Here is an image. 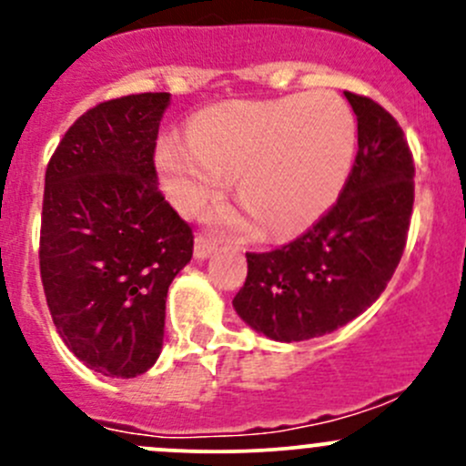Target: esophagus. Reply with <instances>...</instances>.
Instances as JSON below:
<instances>
[{"instance_id":"1","label":"esophagus","mask_w":466,"mask_h":466,"mask_svg":"<svg viewBox=\"0 0 466 466\" xmlns=\"http://www.w3.org/2000/svg\"><path fill=\"white\" fill-rule=\"evenodd\" d=\"M214 248H216V241L209 237V234H196L194 250H196V257H198V259H207V257L214 252Z\"/></svg>"}]
</instances>
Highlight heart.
<instances>
[{
    "instance_id": "1",
    "label": "heart",
    "mask_w": 466,
    "mask_h": 466,
    "mask_svg": "<svg viewBox=\"0 0 466 466\" xmlns=\"http://www.w3.org/2000/svg\"><path fill=\"white\" fill-rule=\"evenodd\" d=\"M356 121L338 94L228 101L191 119L189 142L164 139L157 167L182 211L200 209L237 177V196L270 237L318 220L345 187ZM237 223L241 220L237 218Z\"/></svg>"
}]
</instances>
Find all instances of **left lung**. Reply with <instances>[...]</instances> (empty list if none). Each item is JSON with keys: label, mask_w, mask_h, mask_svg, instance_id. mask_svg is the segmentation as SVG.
<instances>
[{"label": "left lung", "mask_w": 466, "mask_h": 466, "mask_svg": "<svg viewBox=\"0 0 466 466\" xmlns=\"http://www.w3.org/2000/svg\"><path fill=\"white\" fill-rule=\"evenodd\" d=\"M359 121V150L338 200L286 246L246 252L238 316L281 342L342 327L377 302L410 229L415 159L399 121L363 94L345 92Z\"/></svg>", "instance_id": "1"}]
</instances>
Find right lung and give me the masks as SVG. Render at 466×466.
I'll list each match as a JSON object with an SVG mask.
<instances>
[{"instance_id":"1","label":"right lung","mask_w":466,"mask_h":466,"mask_svg":"<svg viewBox=\"0 0 466 466\" xmlns=\"http://www.w3.org/2000/svg\"><path fill=\"white\" fill-rule=\"evenodd\" d=\"M168 96L96 103L46 164V307L65 345L106 377H139L157 360L168 286L194 255L191 225L157 189L155 146Z\"/></svg>"}]
</instances>
